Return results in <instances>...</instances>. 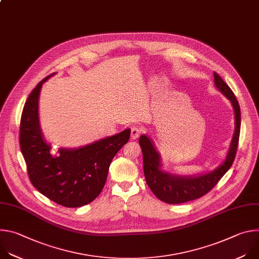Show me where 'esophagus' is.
I'll use <instances>...</instances> for the list:
<instances>
[{"instance_id":"1","label":"esophagus","mask_w":259,"mask_h":259,"mask_svg":"<svg viewBox=\"0 0 259 259\" xmlns=\"http://www.w3.org/2000/svg\"><path fill=\"white\" fill-rule=\"evenodd\" d=\"M143 132H144L143 128H141V127H132L131 128V137H132V139L138 138Z\"/></svg>"}]
</instances>
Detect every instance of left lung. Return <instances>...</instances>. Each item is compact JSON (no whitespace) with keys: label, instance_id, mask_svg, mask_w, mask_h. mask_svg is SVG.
Instances as JSON below:
<instances>
[{"label":"left lung","instance_id":"1","mask_svg":"<svg viewBox=\"0 0 259 259\" xmlns=\"http://www.w3.org/2000/svg\"><path fill=\"white\" fill-rule=\"evenodd\" d=\"M214 82L216 87L232 101L236 117L235 134L228 157L223 165H220L217 169L208 174L195 177H180L171 175L160 169V156L157 153L151 139L145 135H142L139 138V144L143 157V172L145 181L155 196L165 203L180 204L205 196L216 186L221 177L228 172L234 163L240 137L241 109L232 89L215 71Z\"/></svg>","mask_w":259,"mask_h":259}]
</instances>
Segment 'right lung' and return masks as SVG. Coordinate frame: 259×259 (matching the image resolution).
I'll return each mask as SVG.
<instances>
[{"label": "right lung", "mask_w": 259, "mask_h": 259, "mask_svg": "<svg viewBox=\"0 0 259 259\" xmlns=\"http://www.w3.org/2000/svg\"><path fill=\"white\" fill-rule=\"evenodd\" d=\"M43 79L28 95L20 119L19 144L32 186L51 201L67 208L91 203L101 193L110 162L125 145L131 130L109 136L78 150L51 153L39 124L38 101Z\"/></svg>", "instance_id": "add662e5"}]
</instances>
